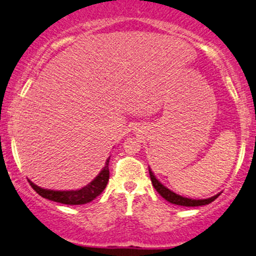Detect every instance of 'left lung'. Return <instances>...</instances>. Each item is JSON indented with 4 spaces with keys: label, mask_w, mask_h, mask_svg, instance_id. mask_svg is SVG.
Here are the masks:
<instances>
[{
    "label": "left lung",
    "mask_w": 256,
    "mask_h": 256,
    "mask_svg": "<svg viewBox=\"0 0 256 256\" xmlns=\"http://www.w3.org/2000/svg\"><path fill=\"white\" fill-rule=\"evenodd\" d=\"M148 174H150V178L152 182V186H154V189L157 190V192L166 198L168 202L172 203V204H177V206H206L212 203V200H215L218 197L220 196V194L218 195L210 197V198H206V200H192V198H186V197H183L180 195H177L174 192H171L170 189H168L166 186H164L160 180H158L156 177H154V172L151 170H148Z\"/></svg>",
    "instance_id": "left-lung-1"
}]
</instances>
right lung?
<instances>
[{"label": "right lung", "instance_id": "1", "mask_svg": "<svg viewBox=\"0 0 256 256\" xmlns=\"http://www.w3.org/2000/svg\"><path fill=\"white\" fill-rule=\"evenodd\" d=\"M108 162L110 158L106 160L105 166L100 171V174L86 186L82 188L80 190H70V192H56V190H47L35 186L33 182L28 180L29 184L36 192L38 195L44 198L54 200V202L62 203V204L68 206H79L86 204L99 196L100 194L104 192V189L108 186L110 178V170H108Z\"/></svg>", "mask_w": 256, "mask_h": 256}]
</instances>
